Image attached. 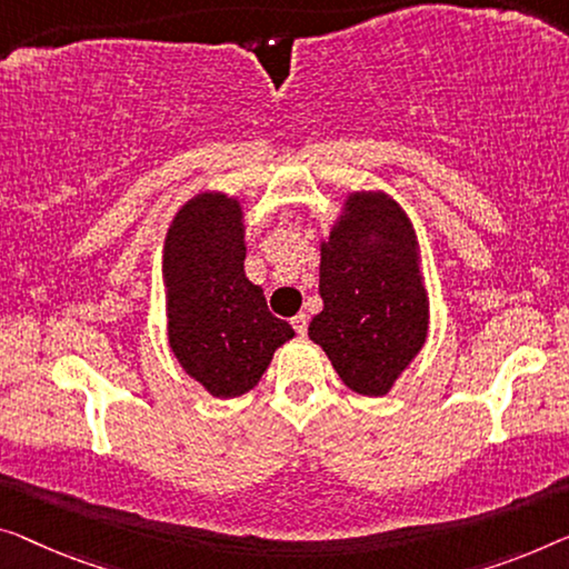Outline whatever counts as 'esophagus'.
<instances>
[{"mask_svg": "<svg viewBox=\"0 0 569 569\" xmlns=\"http://www.w3.org/2000/svg\"><path fill=\"white\" fill-rule=\"evenodd\" d=\"M291 325H293V329H296V335H307V329H309V317L307 313H296V317L291 319Z\"/></svg>", "mask_w": 569, "mask_h": 569, "instance_id": "obj_1", "label": "esophagus"}]
</instances>
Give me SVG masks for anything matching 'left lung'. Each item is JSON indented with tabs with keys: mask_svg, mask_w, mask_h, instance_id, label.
<instances>
[{
	"mask_svg": "<svg viewBox=\"0 0 569 569\" xmlns=\"http://www.w3.org/2000/svg\"><path fill=\"white\" fill-rule=\"evenodd\" d=\"M319 293L309 325L347 388L386 396L427 342L429 299L411 219L383 191H355L321 242Z\"/></svg>",
	"mask_w": 569,
	"mask_h": 569,
	"instance_id": "1",
	"label": "left lung"
}]
</instances>
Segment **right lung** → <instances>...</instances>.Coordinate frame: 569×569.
<instances>
[{
    "label": "right lung",
    "instance_id": "obj_1",
    "mask_svg": "<svg viewBox=\"0 0 569 569\" xmlns=\"http://www.w3.org/2000/svg\"><path fill=\"white\" fill-rule=\"evenodd\" d=\"M163 278L168 342L181 368L217 398L256 388L293 327L244 276L240 201L219 191L186 201L168 227Z\"/></svg>",
    "mask_w": 569,
    "mask_h": 569
}]
</instances>
